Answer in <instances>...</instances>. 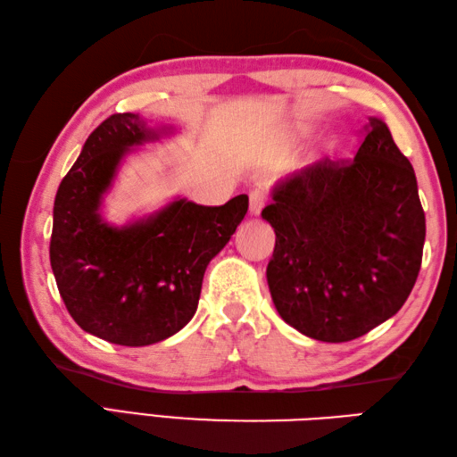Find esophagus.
Listing matches in <instances>:
<instances>
[{
    "label": "esophagus",
    "mask_w": 457,
    "mask_h": 457,
    "mask_svg": "<svg viewBox=\"0 0 457 457\" xmlns=\"http://www.w3.org/2000/svg\"><path fill=\"white\" fill-rule=\"evenodd\" d=\"M267 202V194L263 188H253L249 192V212L253 213V216H257V213L263 210Z\"/></svg>",
    "instance_id": "1"
}]
</instances>
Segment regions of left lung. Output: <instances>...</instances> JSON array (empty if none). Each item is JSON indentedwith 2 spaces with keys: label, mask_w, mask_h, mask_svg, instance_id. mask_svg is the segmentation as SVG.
I'll return each mask as SVG.
<instances>
[{
  "label": "left lung",
  "mask_w": 457,
  "mask_h": 457,
  "mask_svg": "<svg viewBox=\"0 0 457 457\" xmlns=\"http://www.w3.org/2000/svg\"><path fill=\"white\" fill-rule=\"evenodd\" d=\"M270 296L287 324L328 344L396 314L422 265L424 210L414 169L377 118L353 159H324L278 184Z\"/></svg>",
  "instance_id": "obj_1"
}]
</instances>
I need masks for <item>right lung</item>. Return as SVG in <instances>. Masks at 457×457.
<instances>
[{
	"mask_svg": "<svg viewBox=\"0 0 457 457\" xmlns=\"http://www.w3.org/2000/svg\"><path fill=\"white\" fill-rule=\"evenodd\" d=\"M157 137L135 113H113L86 139L54 198L51 267L68 314L105 342L141 347L190 322L202 278L249 206L177 200L128 228H110L98 206L131 145Z\"/></svg>",
	"mask_w": 457,
	"mask_h": 457,
	"instance_id": "right-lung-1",
	"label": "right lung"
}]
</instances>
